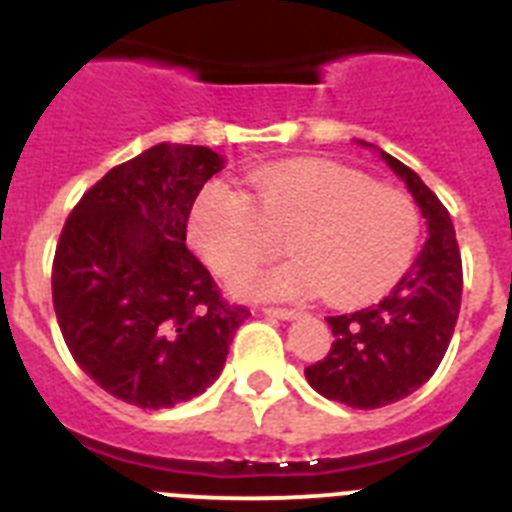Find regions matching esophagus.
Returning a JSON list of instances; mask_svg holds the SVG:
<instances>
[{"label":"esophagus","mask_w":512,"mask_h":512,"mask_svg":"<svg viewBox=\"0 0 512 512\" xmlns=\"http://www.w3.org/2000/svg\"><path fill=\"white\" fill-rule=\"evenodd\" d=\"M264 312L266 315H274V318H282V320L297 318V315H300L297 307H264Z\"/></svg>","instance_id":"34e87169"}]
</instances>
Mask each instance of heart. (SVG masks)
<instances>
[{
    "mask_svg": "<svg viewBox=\"0 0 512 512\" xmlns=\"http://www.w3.org/2000/svg\"><path fill=\"white\" fill-rule=\"evenodd\" d=\"M256 207L212 182L189 215V241L215 274L238 277L274 259L282 238L295 261L241 279L259 297L323 292L333 305H361L405 274L420 241L413 197L330 161H295L256 174Z\"/></svg>",
    "mask_w": 512,
    "mask_h": 512,
    "instance_id": "heart-1",
    "label": "heart"
}]
</instances>
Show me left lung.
<instances>
[{
  "label": "left lung",
  "mask_w": 512,
  "mask_h": 512,
  "mask_svg": "<svg viewBox=\"0 0 512 512\" xmlns=\"http://www.w3.org/2000/svg\"><path fill=\"white\" fill-rule=\"evenodd\" d=\"M379 153L413 192L428 223V241L390 295L325 318L333 346L305 369L312 390L359 410L392 405L433 377L454 336L464 284L449 210L413 169Z\"/></svg>",
  "instance_id": "obj_1"
}]
</instances>
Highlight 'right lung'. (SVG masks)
<instances>
[{
    "instance_id": "1",
    "label": "right lung",
    "mask_w": 512,
    "mask_h": 512,
    "mask_svg": "<svg viewBox=\"0 0 512 512\" xmlns=\"http://www.w3.org/2000/svg\"><path fill=\"white\" fill-rule=\"evenodd\" d=\"M223 158L158 143L84 192L53 256V307L76 364L104 392L146 410L202 395L223 372L238 325L187 248L197 194Z\"/></svg>"
}]
</instances>
